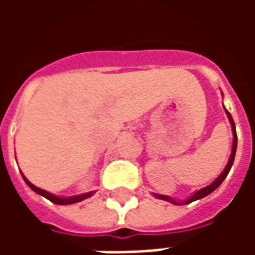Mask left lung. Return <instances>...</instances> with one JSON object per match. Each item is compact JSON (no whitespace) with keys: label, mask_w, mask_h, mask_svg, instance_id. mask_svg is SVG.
<instances>
[{"label":"left lung","mask_w":255,"mask_h":255,"mask_svg":"<svg viewBox=\"0 0 255 255\" xmlns=\"http://www.w3.org/2000/svg\"><path fill=\"white\" fill-rule=\"evenodd\" d=\"M225 109V108H224ZM225 113H227V116H228V120L231 123V128H232V149H231V155L230 158H228V162H227V165H225L224 171L220 173V176L213 180V182L208 184L206 187L201 188V190H198L192 194L191 197H188L187 199H184V201H177V199H173L171 197H166V195H161V194H153L155 198H158V199H162V201H166V202H171L173 205H188V203L194 202V201H197V199H201V198L206 197L209 195L210 192H213L216 188L219 187L221 183L224 182V179L227 177V175L230 173L231 168H232V164H234V160H235V153H236V146H238V136H236V128H235V123H234V119L231 116V113L227 109H225Z\"/></svg>","instance_id":"left-lung-1"}]
</instances>
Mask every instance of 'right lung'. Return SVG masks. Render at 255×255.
Masks as SVG:
<instances>
[{
    "label": "right lung",
    "mask_w": 255,
    "mask_h": 255,
    "mask_svg": "<svg viewBox=\"0 0 255 255\" xmlns=\"http://www.w3.org/2000/svg\"><path fill=\"white\" fill-rule=\"evenodd\" d=\"M21 176H23L24 182L27 183V186H28L32 191H35L36 194H39V195H42V197H45L46 199H49L50 202L56 203V205H71V203L80 202V201H83V199L90 198L95 192V191L84 192V194H79V195H73V197H58V195H54V194L46 191V190H42V188L34 186V184H32V183H31L30 180L23 175V173H21Z\"/></svg>",
    "instance_id": "1"
}]
</instances>
